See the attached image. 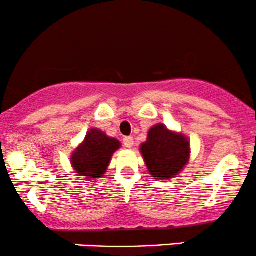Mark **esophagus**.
<instances>
[{"label": "esophagus", "instance_id": "1", "mask_svg": "<svg viewBox=\"0 0 256 256\" xmlns=\"http://www.w3.org/2000/svg\"><path fill=\"white\" fill-rule=\"evenodd\" d=\"M122 143H124V146H126V148H132V146H134V137H132V136L125 137L124 140H122Z\"/></svg>", "mask_w": 256, "mask_h": 256}]
</instances>
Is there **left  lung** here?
<instances>
[{
  "mask_svg": "<svg viewBox=\"0 0 256 256\" xmlns=\"http://www.w3.org/2000/svg\"><path fill=\"white\" fill-rule=\"evenodd\" d=\"M140 152L152 178H174L184 168L190 158V143L182 134L173 132L165 125H154Z\"/></svg>",
  "mask_w": 256,
  "mask_h": 256,
  "instance_id": "8db88e82",
  "label": "left lung"
}]
</instances>
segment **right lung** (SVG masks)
<instances>
[{
  "mask_svg": "<svg viewBox=\"0 0 256 256\" xmlns=\"http://www.w3.org/2000/svg\"><path fill=\"white\" fill-rule=\"evenodd\" d=\"M120 142L108 137L98 128H91L83 143L73 152L71 164L74 171L86 179L101 178L110 165L112 155L120 148Z\"/></svg>",
  "mask_w": 256,
  "mask_h": 256,
  "instance_id": "right-lung-1",
  "label": "right lung"
}]
</instances>
